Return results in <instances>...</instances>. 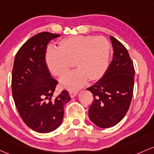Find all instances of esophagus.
Listing matches in <instances>:
<instances>
[{"label": "esophagus", "instance_id": "1", "mask_svg": "<svg viewBox=\"0 0 154 154\" xmlns=\"http://www.w3.org/2000/svg\"><path fill=\"white\" fill-rule=\"evenodd\" d=\"M69 95H70L71 97H74L77 94V91H69Z\"/></svg>", "mask_w": 154, "mask_h": 154}]
</instances>
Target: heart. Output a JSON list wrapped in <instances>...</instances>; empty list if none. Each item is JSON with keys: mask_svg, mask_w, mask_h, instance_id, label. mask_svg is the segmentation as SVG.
Wrapping results in <instances>:
<instances>
[{"mask_svg": "<svg viewBox=\"0 0 154 154\" xmlns=\"http://www.w3.org/2000/svg\"><path fill=\"white\" fill-rule=\"evenodd\" d=\"M109 42L104 37L72 36L57 42L56 50L48 49L45 62L48 71L54 77H62L73 63L75 72L61 79L62 86L76 89L87 81L100 80L108 67Z\"/></svg>", "mask_w": 154, "mask_h": 154, "instance_id": "1", "label": "heart"}]
</instances>
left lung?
<instances>
[{
	"mask_svg": "<svg viewBox=\"0 0 154 154\" xmlns=\"http://www.w3.org/2000/svg\"><path fill=\"white\" fill-rule=\"evenodd\" d=\"M114 57L103 77L87 88L94 97L88 111L93 123L106 128L124 118L130 107L134 85V63L128 51L115 38L110 37Z\"/></svg>",
	"mask_w": 154,
	"mask_h": 154,
	"instance_id": "8db88e82",
	"label": "left lung"
}]
</instances>
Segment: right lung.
<instances>
[{
    "mask_svg": "<svg viewBox=\"0 0 154 154\" xmlns=\"http://www.w3.org/2000/svg\"><path fill=\"white\" fill-rule=\"evenodd\" d=\"M58 34L40 32L29 39L15 55L12 91L17 111L28 127L39 133L55 130L63 118L67 91L52 98L58 82L51 77L45 62L48 42Z\"/></svg>",
    "mask_w": 154,
    "mask_h": 154,
    "instance_id": "obj_1",
    "label": "right lung"
}]
</instances>
